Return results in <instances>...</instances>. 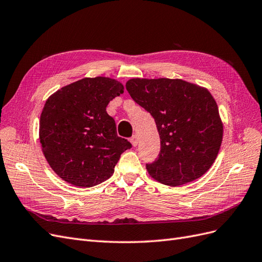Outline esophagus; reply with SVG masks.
I'll return each mask as SVG.
<instances>
[{
  "mask_svg": "<svg viewBox=\"0 0 262 262\" xmlns=\"http://www.w3.org/2000/svg\"><path fill=\"white\" fill-rule=\"evenodd\" d=\"M130 141H131V143H132L133 146H137L138 143H139V137H138V134H134V136L130 139Z\"/></svg>",
  "mask_w": 262,
  "mask_h": 262,
  "instance_id": "esophagus-1",
  "label": "esophagus"
}]
</instances>
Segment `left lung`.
Returning a JSON list of instances; mask_svg holds the SVG:
<instances>
[{
    "label": "left lung",
    "mask_w": 262,
    "mask_h": 262,
    "mask_svg": "<svg viewBox=\"0 0 262 262\" xmlns=\"http://www.w3.org/2000/svg\"><path fill=\"white\" fill-rule=\"evenodd\" d=\"M132 99L154 118L161 152L146 164L150 177L176 187L200 178L215 161L223 139L215 99L205 87L180 78H131Z\"/></svg>",
    "instance_id": "obj_1"
}]
</instances>
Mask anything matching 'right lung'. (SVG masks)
Returning <instances> with one entry per match:
<instances>
[{
    "label": "right lung",
    "mask_w": 262,
    "mask_h": 262,
    "mask_svg": "<svg viewBox=\"0 0 262 262\" xmlns=\"http://www.w3.org/2000/svg\"><path fill=\"white\" fill-rule=\"evenodd\" d=\"M123 85L105 76L85 77L53 93L39 122V140L50 167L69 184L90 188L113 176L131 143L117 136L106 107Z\"/></svg>",
    "instance_id": "add662e5"
}]
</instances>
